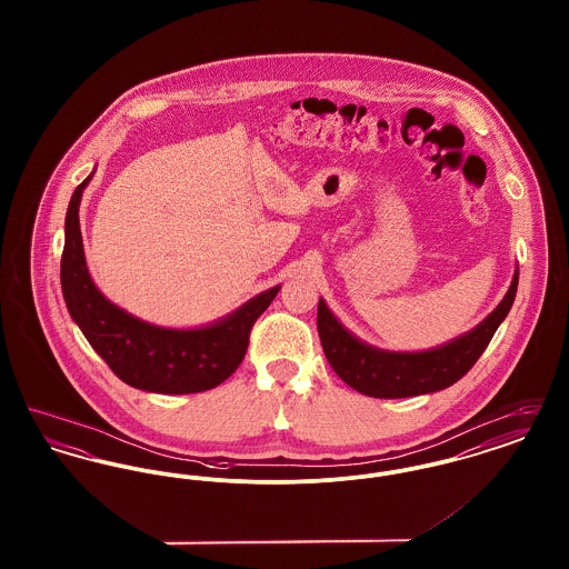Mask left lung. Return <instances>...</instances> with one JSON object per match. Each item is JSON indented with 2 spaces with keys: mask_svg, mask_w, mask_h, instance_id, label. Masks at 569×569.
<instances>
[{
  "mask_svg": "<svg viewBox=\"0 0 569 569\" xmlns=\"http://www.w3.org/2000/svg\"><path fill=\"white\" fill-rule=\"evenodd\" d=\"M516 288L518 272H515L508 295L482 325L429 352H381L369 348L337 322L325 300L318 305V332L330 367L353 390L376 399H403L437 392L459 381L478 362L495 330L510 313Z\"/></svg>",
  "mask_w": 569,
  "mask_h": 569,
  "instance_id": "1",
  "label": "left lung"
}]
</instances>
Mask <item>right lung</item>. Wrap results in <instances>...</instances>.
Segmentation results:
<instances>
[{"label": "right lung", "mask_w": 569, "mask_h": 569, "mask_svg": "<svg viewBox=\"0 0 569 569\" xmlns=\"http://www.w3.org/2000/svg\"><path fill=\"white\" fill-rule=\"evenodd\" d=\"M91 174L72 193L61 253V290L72 320L110 371L147 392L190 395L216 388L243 362L249 332L281 286L244 302L230 318L207 328L172 330L147 325L114 307L93 286L82 251L79 204Z\"/></svg>", "instance_id": "right-lung-1"}]
</instances>
